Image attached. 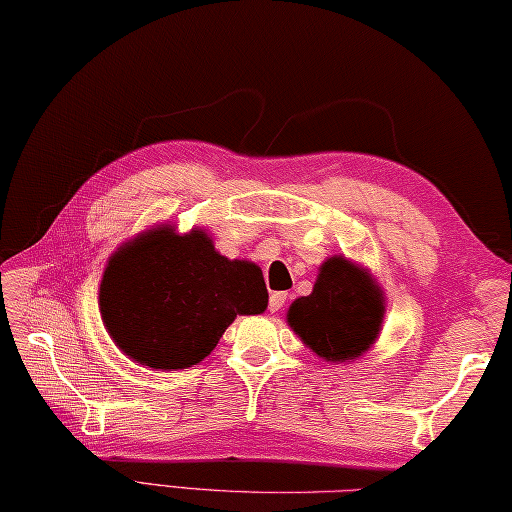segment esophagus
<instances>
[{
	"instance_id": "obj_1",
	"label": "esophagus",
	"mask_w": 512,
	"mask_h": 512,
	"mask_svg": "<svg viewBox=\"0 0 512 512\" xmlns=\"http://www.w3.org/2000/svg\"><path fill=\"white\" fill-rule=\"evenodd\" d=\"M285 301H287V292H274L272 296H269V312L274 314V312L281 310Z\"/></svg>"
}]
</instances>
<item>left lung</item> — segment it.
I'll return each mask as SVG.
<instances>
[{
  "mask_svg": "<svg viewBox=\"0 0 512 512\" xmlns=\"http://www.w3.org/2000/svg\"><path fill=\"white\" fill-rule=\"evenodd\" d=\"M383 294L365 269L334 256L323 263L310 296L296 298L287 323L327 361H350L374 343L383 321Z\"/></svg>",
  "mask_w": 512,
  "mask_h": 512,
  "instance_id": "obj_1",
  "label": "left lung"
}]
</instances>
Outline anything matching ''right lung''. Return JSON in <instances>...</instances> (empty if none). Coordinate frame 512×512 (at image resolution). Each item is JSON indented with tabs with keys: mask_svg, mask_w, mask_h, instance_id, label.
Masks as SVG:
<instances>
[{
	"mask_svg": "<svg viewBox=\"0 0 512 512\" xmlns=\"http://www.w3.org/2000/svg\"><path fill=\"white\" fill-rule=\"evenodd\" d=\"M267 298L260 267L220 256L205 231L158 227L111 256L100 312L133 361L182 370L209 356L238 314L265 312Z\"/></svg>",
	"mask_w": 512,
	"mask_h": 512,
	"instance_id": "right-lung-1",
	"label": "right lung"
}]
</instances>
